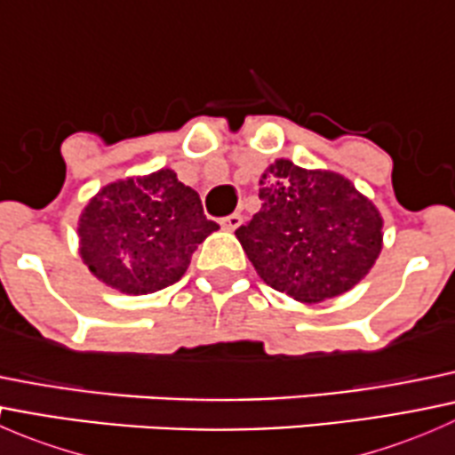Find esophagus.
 Returning a JSON list of instances; mask_svg holds the SVG:
<instances>
[{
	"label": "esophagus",
	"instance_id": "esophagus-1",
	"mask_svg": "<svg viewBox=\"0 0 455 455\" xmlns=\"http://www.w3.org/2000/svg\"><path fill=\"white\" fill-rule=\"evenodd\" d=\"M222 228L224 231H235L237 227H240L242 224V215L240 213H231V215H227V218H222Z\"/></svg>",
	"mask_w": 455,
	"mask_h": 455
}]
</instances>
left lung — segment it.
I'll return each mask as SVG.
<instances>
[{
    "label": "left lung",
    "instance_id": "obj_1",
    "mask_svg": "<svg viewBox=\"0 0 455 455\" xmlns=\"http://www.w3.org/2000/svg\"><path fill=\"white\" fill-rule=\"evenodd\" d=\"M259 185L261 209L235 235L270 288L316 304L370 273L383 249V220L347 178L279 158Z\"/></svg>",
    "mask_w": 455,
    "mask_h": 455
}]
</instances>
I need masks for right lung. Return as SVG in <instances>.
Wrapping results in <instances>:
<instances>
[{
  "label": "right lung",
  "instance_id": "add662e5",
  "mask_svg": "<svg viewBox=\"0 0 455 455\" xmlns=\"http://www.w3.org/2000/svg\"><path fill=\"white\" fill-rule=\"evenodd\" d=\"M200 196L172 169L112 182L81 213L79 246L96 279L125 295H149L185 275L191 255L218 231Z\"/></svg>",
  "mask_w": 455,
  "mask_h": 455
}]
</instances>
